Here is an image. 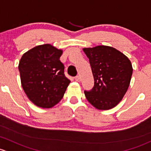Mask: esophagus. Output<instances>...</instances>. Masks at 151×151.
I'll return each mask as SVG.
<instances>
[{
    "label": "esophagus",
    "mask_w": 151,
    "mask_h": 151,
    "mask_svg": "<svg viewBox=\"0 0 151 151\" xmlns=\"http://www.w3.org/2000/svg\"><path fill=\"white\" fill-rule=\"evenodd\" d=\"M75 80L76 81L80 82V81H81V77H80V76H76V77H75Z\"/></svg>",
    "instance_id": "34e87169"
}]
</instances>
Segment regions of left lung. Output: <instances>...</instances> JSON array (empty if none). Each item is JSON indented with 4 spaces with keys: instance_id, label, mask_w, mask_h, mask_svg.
<instances>
[{
    "instance_id": "obj_1",
    "label": "left lung",
    "mask_w": 151,
    "mask_h": 151,
    "mask_svg": "<svg viewBox=\"0 0 151 151\" xmlns=\"http://www.w3.org/2000/svg\"><path fill=\"white\" fill-rule=\"evenodd\" d=\"M89 60L94 85L84 91L87 100L99 110H109L120 102L129 86L132 66L127 56L107 46L83 49Z\"/></svg>"
}]
</instances>
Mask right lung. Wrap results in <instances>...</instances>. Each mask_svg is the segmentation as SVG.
I'll return each mask as SVG.
<instances>
[{"label": "right lung", "mask_w": 151, "mask_h": 151, "mask_svg": "<svg viewBox=\"0 0 151 151\" xmlns=\"http://www.w3.org/2000/svg\"><path fill=\"white\" fill-rule=\"evenodd\" d=\"M63 54L50 44L37 46L24 53L19 64L22 86L29 100L50 108L63 99L70 81L65 77Z\"/></svg>", "instance_id": "1"}]
</instances>
